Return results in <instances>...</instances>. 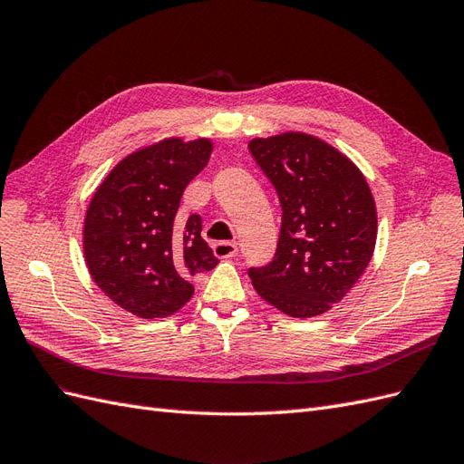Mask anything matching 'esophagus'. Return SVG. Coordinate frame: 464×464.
I'll use <instances>...</instances> for the list:
<instances>
[{
  "label": "esophagus",
  "instance_id": "obj_1",
  "mask_svg": "<svg viewBox=\"0 0 464 464\" xmlns=\"http://www.w3.org/2000/svg\"><path fill=\"white\" fill-rule=\"evenodd\" d=\"M211 248H214V255L218 258H233L237 256V253H239V248H237V245L231 241H218Z\"/></svg>",
  "mask_w": 464,
  "mask_h": 464
}]
</instances>
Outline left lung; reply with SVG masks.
I'll use <instances>...</instances> for the list:
<instances>
[{
  "label": "left lung",
  "mask_w": 464,
  "mask_h": 464,
  "mask_svg": "<svg viewBox=\"0 0 464 464\" xmlns=\"http://www.w3.org/2000/svg\"><path fill=\"white\" fill-rule=\"evenodd\" d=\"M282 204L274 260L248 268L256 294L295 319L342 301L373 256L377 209L362 170L333 145L285 131L248 143Z\"/></svg>",
  "instance_id": "obj_1"
}]
</instances>
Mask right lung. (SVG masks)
Segmentation results:
<instances>
[{"instance_id": "1", "label": "right lung", "mask_w": 464, "mask_h": 464, "mask_svg": "<svg viewBox=\"0 0 464 464\" xmlns=\"http://www.w3.org/2000/svg\"><path fill=\"white\" fill-rule=\"evenodd\" d=\"M206 138H167L124 157L92 194L83 253L95 284L118 307L163 319L192 294L196 274L219 260L202 239V218L179 216L184 188L208 165Z\"/></svg>"}]
</instances>
